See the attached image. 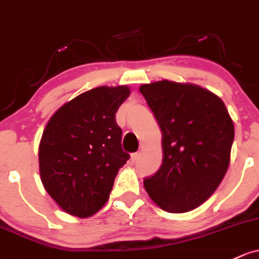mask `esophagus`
<instances>
[{
  "label": "esophagus",
  "mask_w": 259,
  "mask_h": 259,
  "mask_svg": "<svg viewBox=\"0 0 259 259\" xmlns=\"http://www.w3.org/2000/svg\"><path fill=\"white\" fill-rule=\"evenodd\" d=\"M138 158H140V152H136V153H132V155H131V160H132L133 163L137 162Z\"/></svg>",
  "instance_id": "1"
}]
</instances>
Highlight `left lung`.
<instances>
[{
	"instance_id": "left-lung-1",
	"label": "left lung",
	"mask_w": 259,
	"mask_h": 259,
	"mask_svg": "<svg viewBox=\"0 0 259 259\" xmlns=\"http://www.w3.org/2000/svg\"><path fill=\"white\" fill-rule=\"evenodd\" d=\"M162 131L163 163L144 178L151 199L168 212H186L212 195L230 164L235 128L222 100L196 85H142Z\"/></svg>"
}]
</instances>
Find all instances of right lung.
<instances>
[{
	"mask_svg": "<svg viewBox=\"0 0 259 259\" xmlns=\"http://www.w3.org/2000/svg\"><path fill=\"white\" fill-rule=\"evenodd\" d=\"M127 86H100L63 105L39 144L40 179L65 212L89 218L106 204L118 169L130 159L116 112Z\"/></svg>",
	"mask_w": 259,
	"mask_h": 259,
	"instance_id": "obj_1",
	"label": "right lung"
}]
</instances>
